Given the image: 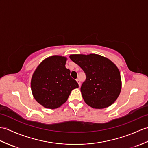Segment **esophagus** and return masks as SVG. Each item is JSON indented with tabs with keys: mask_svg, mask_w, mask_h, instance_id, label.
Masks as SVG:
<instances>
[{
	"mask_svg": "<svg viewBox=\"0 0 148 148\" xmlns=\"http://www.w3.org/2000/svg\"><path fill=\"white\" fill-rule=\"evenodd\" d=\"M76 81L77 82V83L79 84V86H81V81H80V80L79 79H77Z\"/></svg>",
	"mask_w": 148,
	"mask_h": 148,
	"instance_id": "esophagus-1",
	"label": "esophagus"
}]
</instances>
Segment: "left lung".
I'll return each instance as SVG.
<instances>
[{
    "label": "left lung",
    "instance_id": "left-lung-1",
    "mask_svg": "<svg viewBox=\"0 0 148 148\" xmlns=\"http://www.w3.org/2000/svg\"><path fill=\"white\" fill-rule=\"evenodd\" d=\"M71 60L77 64L86 75L81 86L86 103L92 108L110 106L121 90L119 70L112 61L97 54L71 55Z\"/></svg>",
    "mask_w": 148,
    "mask_h": 148
}]
</instances>
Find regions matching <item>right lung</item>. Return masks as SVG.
<instances>
[{
  "instance_id": "obj_1",
  "label": "right lung",
  "mask_w": 148,
  "mask_h": 148,
  "mask_svg": "<svg viewBox=\"0 0 148 148\" xmlns=\"http://www.w3.org/2000/svg\"><path fill=\"white\" fill-rule=\"evenodd\" d=\"M66 58L55 56L46 58L34 73L31 87L34 98L47 108L59 107L79 84L66 67Z\"/></svg>"
}]
</instances>
